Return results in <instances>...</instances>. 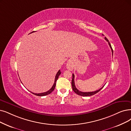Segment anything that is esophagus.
<instances>
[{
	"label": "esophagus",
	"mask_w": 131,
	"mask_h": 131,
	"mask_svg": "<svg viewBox=\"0 0 131 131\" xmlns=\"http://www.w3.org/2000/svg\"><path fill=\"white\" fill-rule=\"evenodd\" d=\"M73 65L72 64V63L71 62V61H68L67 64V68L68 69H69L70 70H72L73 69Z\"/></svg>",
	"instance_id": "esophagus-1"
}]
</instances>
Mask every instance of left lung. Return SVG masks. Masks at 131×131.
<instances>
[{
	"label": "left lung",
	"instance_id": "1",
	"mask_svg": "<svg viewBox=\"0 0 131 131\" xmlns=\"http://www.w3.org/2000/svg\"><path fill=\"white\" fill-rule=\"evenodd\" d=\"M105 39L106 40V41L107 42H108V43L110 46V48L111 49V50H112V55H113V49L112 48V47H111V45L110 44V42L108 41V40H107V39L105 37ZM74 78H75V76L74 75V74H72V81H71V85H72V90L73 91H74L76 94H77V95H80V96H92L93 95H95V94L97 93V92H98L99 91H100L104 87V86L103 87H102L101 89H99V90H97V91H93V92H82L81 91H79L76 88L75 86V82H74Z\"/></svg>",
	"mask_w": 131,
	"mask_h": 131
}]
</instances>
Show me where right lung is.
Returning a JSON list of instances; mask_svg holds the SVG:
<instances>
[{
  "mask_svg": "<svg viewBox=\"0 0 131 131\" xmlns=\"http://www.w3.org/2000/svg\"><path fill=\"white\" fill-rule=\"evenodd\" d=\"M34 32V31H33V32H31L30 33H33ZM61 74V72L60 71V70H59V71L57 72V74L56 75V76H55V82H54V84L53 85V86L51 87V88L50 89V90H49L48 91H47V92H43V93H33V92H31V93H32L33 94H34V95H36V96H46L47 95H49V94H50L52 91H54V89L55 88V86H56V81L57 80V79H58L59 78V76L60 75V74ZM22 83V82H21Z\"/></svg>",
  "mask_w": 131,
  "mask_h": 131,
  "instance_id": "obj_1",
  "label": "right lung"
}]
</instances>
